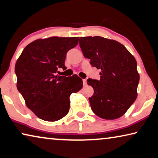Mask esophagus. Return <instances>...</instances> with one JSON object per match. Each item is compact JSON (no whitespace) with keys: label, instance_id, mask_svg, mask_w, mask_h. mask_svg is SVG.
<instances>
[{"label":"esophagus","instance_id":"esophagus-1","mask_svg":"<svg viewBox=\"0 0 158 158\" xmlns=\"http://www.w3.org/2000/svg\"><path fill=\"white\" fill-rule=\"evenodd\" d=\"M83 84H84V86H86V84H87L86 79H83Z\"/></svg>","mask_w":158,"mask_h":158}]
</instances>
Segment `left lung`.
<instances>
[{"label":"left lung","mask_w":158,"mask_h":158,"mask_svg":"<svg viewBox=\"0 0 158 158\" xmlns=\"http://www.w3.org/2000/svg\"><path fill=\"white\" fill-rule=\"evenodd\" d=\"M79 46L91 65L101 69L100 80H87L94 90L89 98L93 112L105 119L122 117L137 98L136 59L118 41L101 36L80 37Z\"/></svg>","instance_id":"8db88e82"}]
</instances>
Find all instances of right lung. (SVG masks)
<instances>
[{
	"label": "right lung",
	"instance_id": "1",
	"mask_svg": "<svg viewBox=\"0 0 158 158\" xmlns=\"http://www.w3.org/2000/svg\"><path fill=\"white\" fill-rule=\"evenodd\" d=\"M79 37L52 36L37 39L24 48L15 67L17 88L29 109L39 118L56 122L68 113L69 97L83 86L82 79L58 76L66 69V54L78 44Z\"/></svg>",
	"mask_w": 158,
	"mask_h": 158
}]
</instances>
